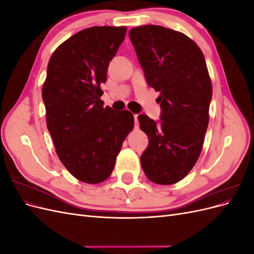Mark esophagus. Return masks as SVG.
I'll use <instances>...</instances> for the list:
<instances>
[{
    "instance_id": "1",
    "label": "esophagus",
    "mask_w": 254,
    "mask_h": 254,
    "mask_svg": "<svg viewBox=\"0 0 254 254\" xmlns=\"http://www.w3.org/2000/svg\"><path fill=\"white\" fill-rule=\"evenodd\" d=\"M134 128H139V121H137V114H134Z\"/></svg>"
}]
</instances>
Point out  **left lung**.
<instances>
[{
  "label": "left lung",
  "instance_id": "8db88e82",
  "mask_svg": "<svg viewBox=\"0 0 254 254\" xmlns=\"http://www.w3.org/2000/svg\"><path fill=\"white\" fill-rule=\"evenodd\" d=\"M146 82L160 92V121L140 114L148 136L141 156L147 178L170 186L182 180L200 156L209 125L212 83L201 50L188 36L159 25L130 29Z\"/></svg>",
  "mask_w": 254,
  "mask_h": 254
}]
</instances>
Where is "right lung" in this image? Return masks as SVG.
Listing matches in <instances>:
<instances>
[{
    "mask_svg": "<svg viewBox=\"0 0 254 254\" xmlns=\"http://www.w3.org/2000/svg\"><path fill=\"white\" fill-rule=\"evenodd\" d=\"M127 27L93 26L61 43L48 64L42 98L56 153L76 179L109 178L134 120L128 110L104 107L101 84Z\"/></svg>",
    "mask_w": 254,
    "mask_h": 254,
    "instance_id": "add662e5",
    "label": "right lung"
}]
</instances>
